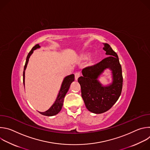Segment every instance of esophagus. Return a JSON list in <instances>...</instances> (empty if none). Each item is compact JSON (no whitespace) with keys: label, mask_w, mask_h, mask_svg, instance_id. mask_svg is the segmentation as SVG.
Listing matches in <instances>:
<instances>
[{"label":"esophagus","mask_w":150,"mask_h":150,"mask_svg":"<svg viewBox=\"0 0 150 150\" xmlns=\"http://www.w3.org/2000/svg\"><path fill=\"white\" fill-rule=\"evenodd\" d=\"M80 73L79 72H76L75 74V80H78V78L80 76Z\"/></svg>","instance_id":"esophagus-1"}]
</instances>
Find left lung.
I'll list each match as a JSON object with an SVG mask.
<instances>
[{"mask_svg": "<svg viewBox=\"0 0 150 150\" xmlns=\"http://www.w3.org/2000/svg\"><path fill=\"white\" fill-rule=\"evenodd\" d=\"M103 45V50L109 56L96 65L83 69V76L78 79L85 106L90 112L96 114L107 112L115 104L121 94L123 85L118 56L109 44ZM106 69L112 71L113 81L108 86H103L97 79Z\"/></svg>", "mask_w": 150, "mask_h": 150, "instance_id": "left-lung-1", "label": "left lung"}]
</instances>
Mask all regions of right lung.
<instances>
[{
	"label": "right lung",
	"mask_w": 150,
	"mask_h": 150,
	"mask_svg": "<svg viewBox=\"0 0 150 150\" xmlns=\"http://www.w3.org/2000/svg\"><path fill=\"white\" fill-rule=\"evenodd\" d=\"M39 48H40V46H39V45H36L35 46H34L33 47L31 50L29 52V53L27 55L25 64V66H24V72H23L24 85H25V71L26 69L27 64L28 63L29 58H30V56L33 54L34 50L37 49H39ZM74 79H75V76H74V74H71L70 75H68V76H66L65 78H64V79L62 82V85H61V87H60L59 93L57 95V98H56L55 102L54 103V104L50 107V108L49 110H47V111H46L45 112H39V113L40 114L42 115L47 116H52L56 115L58 113H59V112L61 110V109L62 108L64 98H65V96L66 94L67 93L68 91L69 90V88L70 87V85H71V83L73 81H74Z\"/></svg>",
	"instance_id": "add662e5"
}]
</instances>
